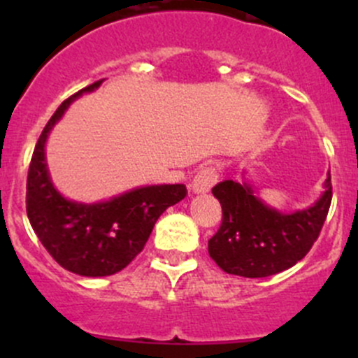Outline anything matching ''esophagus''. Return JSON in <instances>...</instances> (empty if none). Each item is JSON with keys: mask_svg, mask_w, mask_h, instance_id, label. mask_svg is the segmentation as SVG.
Listing matches in <instances>:
<instances>
[{"mask_svg": "<svg viewBox=\"0 0 358 358\" xmlns=\"http://www.w3.org/2000/svg\"><path fill=\"white\" fill-rule=\"evenodd\" d=\"M218 182V169L215 166H204L196 173L192 180V190L197 194L209 192L211 187Z\"/></svg>", "mask_w": 358, "mask_h": 358, "instance_id": "1", "label": "esophagus"}]
</instances>
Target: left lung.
I'll list each match as a JSON object with an SVG mask.
<instances>
[{"mask_svg":"<svg viewBox=\"0 0 358 358\" xmlns=\"http://www.w3.org/2000/svg\"><path fill=\"white\" fill-rule=\"evenodd\" d=\"M246 183L223 180L213 187L222 204V225L208 241L209 256L227 273L268 277L303 259L319 239L333 199L331 175L326 192L308 209L282 215L252 196Z\"/></svg>","mask_w":358,"mask_h":358,"instance_id":"1","label":"left lung"}]
</instances>
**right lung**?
Masks as SVG:
<instances>
[{"label":"right lung","mask_w":358,"mask_h":358,"mask_svg":"<svg viewBox=\"0 0 358 358\" xmlns=\"http://www.w3.org/2000/svg\"><path fill=\"white\" fill-rule=\"evenodd\" d=\"M100 83L64 100L46 122L32 152L25 194L29 222L43 246L60 266L85 277L112 275L128 266L145 248L159 216L187 194L182 183L150 185L100 204H78L57 192L46 169V136L69 103Z\"/></svg>","instance_id":"add662e5"}]
</instances>
